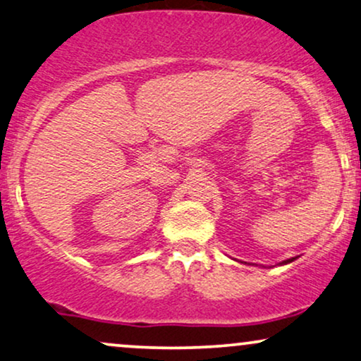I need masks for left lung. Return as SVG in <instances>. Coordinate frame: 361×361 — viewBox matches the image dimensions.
<instances>
[{
    "instance_id": "obj_1",
    "label": "left lung",
    "mask_w": 361,
    "mask_h": 361,
    "mask_svg": "<svg viewBox=\"0 0 361 361\" xmlns=\"http://www.w3.org/2000/svg\"><path fill=\"white\" fill-rule=\"evenodd\" d=\"M293 259H295V258H290V259H285V262H281V263H280V264H286V263H291V262H293Z\"/></svg>"
}]
</instances>
